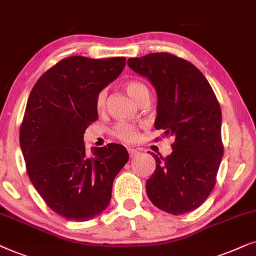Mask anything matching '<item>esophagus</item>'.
<instances>
[{"label": "esophagus", "instance_id": "esophagus-1", "mask_svg": "<svg viewBox=\"0 0 256 256\" xmlns=\"http://www.w3.org/2000/svg\"><path fill=\"white\" fill-rule=\"evenodd\" d=\"M139 152L138 150H136V148H128V154H130V156L131 158H134V156H139Z\"/></svg>", "mask_w": 256, "mask_h": 256}]
</instances>
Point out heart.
<instances>
[{
    "instance_id": "heart-1",
    "label": "heart",
    "mask_w": 256,
    "mask_h": 256,
    "mask_svg": "<svg viewBox=\"0 0 256 256\" xmlns=\"http://www.w3.org/2000/svg\"><path fill=\"white\" fill-rule=\"evenodd\" d=\"M125 88L128 94L137 102L140 100L142 97L148 94V88L140 82L128 80L125 83ZM106 104V91L102 90L96 98V108L98 111H103ZM114 134L120 140L125 142H134L137 140L139 136V128L137 125L131 124V122H118L114 128Z\"/></svg>"
}]
</instances>
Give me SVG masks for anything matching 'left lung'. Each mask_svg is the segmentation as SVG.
Masks as SVG:
<instances>
[{
    "instance_id": "1",
    "label": "left lung",
    "mask_w": 256,
    "mask_h": 256,
    "mask_svg": "<svg viewBox=\"0 0 256 256\" xmlns=\"http://www.w3.org/2000/svg\"><path fill=\"white\" fill-rule=\"evenodd\" d=\"M128 66L154 86V128L174 138L171 154H152L156 166L146 182L148 199L174 216L192 212L214 188L224 154L221 108L216 94L202 71L172 54L136 57Z\"/></svg>"
}]
</instances>
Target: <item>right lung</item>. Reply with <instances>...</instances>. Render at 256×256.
<instances>
[{
	"instance_id": "1",
	"label": "right lung",
	"mask_w": 256,
	"mask_h": 256,
	"mask_svg": "<svg viewBox=\"0 0 256 256\" xmlns=\"http://www.w3.org/2000/svg\"><path fill=\"white\" fill-rule=\"evenodd\" d=\"M125 57H66L34 85L20 128L26 172L54 212L88 221L106 210L116 176L128 160L124 146L84 144L88 126L98 119L96 98L122 74Z\"/></svg>"
}]
</instances>
